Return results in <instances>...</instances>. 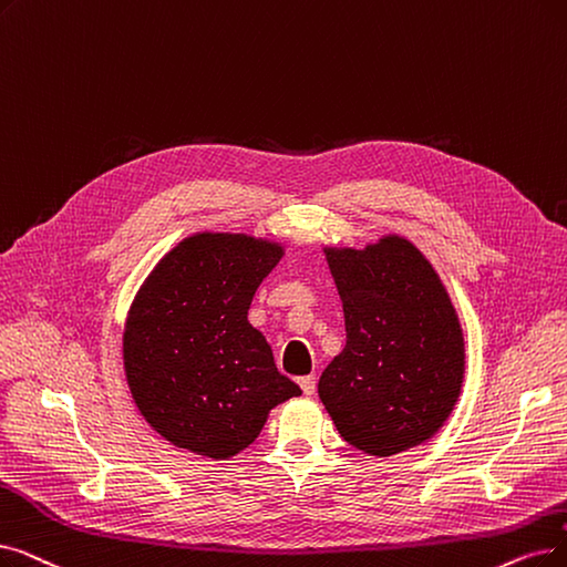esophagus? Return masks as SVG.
Listing matches in <instances>:
<instances>
[{
  "instance_id": "obj_1",
  "label": "esophagus",
  "mask_w": 567,
  "mask_h": 567,
  "mask_svg": "<svg viewBox=\"0 0 567 567\" xmlns=\"http://www.w3.org/2000/svg\"><path fill=\"white\" fill-rule=\"evenodd\" d=\"M299 384H301V389H303L306 396H315V391H317V380H315V375H306V378H301V380H299Z\"/></svg>"
}]
</instances>
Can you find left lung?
Segmentation results:
<instances>
[{
	"label": "left lung",
	"mask_w": 567,
	"mask_h": 567,
	"mask_svg": "<svg viewBox=\"0 0 567 567\" xmlns=\"http://www.w3.org/2000/svg\"><path fill=\"white\" fill-rule=\"evenodd\" d=\"M324 255L348 342L319 378V399L365 454L422 445L447 422L463 382V331L445 285L403 236Z\"/></svg>",
	"instance_id": "left-lung-1"
}]
</instances>
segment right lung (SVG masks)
<instances>
[{"mask_svg": "<svg viewBox=\"0 0 567 567\" xmlns=\"http://www.w3.org/2000/svg\"><path fill=\"white\" fill-rule=\"evenodd\" d=\"M282 255L266 238L194 234L138 289L122 336L125 375L138 412L171 445L236 456L270 410L301 393L248 322L257 287Z\"/></svg>", "mask_w": 567, "mask_h": 567, "instance_id": "obj_1", "label": "right lung"}]
</instances>
